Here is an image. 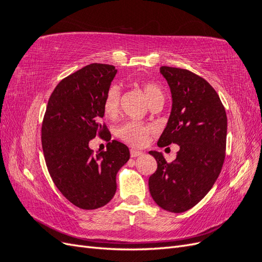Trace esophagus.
I'll return each instance as SVG.
<instances>
[{
  "label": "esophagus",
  "instance_id": "esophagus-1",
  "mask_svg": "<svg viewBox=\"0 0 262 262\" xmlns=\"http://www.w3.org/2000/svg\"><path fill=\"white\" fill-rule=\"evenodd\" d=\"M143 154V152H141V150H138V149H134V148H131L130 149V155L131 157H138L140 155Z\"/></svg>",
  "mask_w": 262,
  "mask_h": 262
}]
</instances>
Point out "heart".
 Wrapping results in <instances>:
<instances>
[{
	"label": "heart",
	"mask_w": 262,
	"mask_h": 262,
	"mask_svg": "<svg viewBox=\"0 0 262 262\" xmlns=\"http://www.w3.org/2000/svg\"><path fill=\"white\" fill-rule=\"evenodd\" d=\"M138 86L143 92L146 100L148 101L149 106H152L157 102H164V93L162 87L153 82H137ZM120 97L121 92L120 87L117 85H112L106 93L104 99V113L106 117L114 119L118 116L119 110H120ZM154 128L149 124H144L138 121H129L120 126L118 130V136L123 141L128 143L137 146L144 145L149 134L153 132Z\"/></svg>",
	"instance_id": "heart-1"
}]
</instances>
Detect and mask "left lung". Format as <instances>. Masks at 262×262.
<instances>
[{
  "instance_id": "1",
  "label": "left lung",
  "mask_w": 262,
  "mask_h": 262,
  "mask_svg": "<svg viewBox=\"0 0 262 262\" xmlns=\"http://www.w3.org/2000/svg\"><path fill=\"white\" fill-rule=\"evenodd\" d=\"M171 92L167 125L160 147L179 145L175 161L150 150L157 169L148 179L150 195L166 211L181 213L193 208L216 181L225 158L227 117L217 93L201 76L185 69L162 67Z\"/></svg>"
}]
</instances>
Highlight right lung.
<instances>
[{"label":"right lung","instance_id":"1","mask_svg":"<svg viewBox=\"0 0 262 262\" xmlns=\"http://www.w3.org/2000/svg\"><path fill=\"white\" fill-rule=\"evenodd\" d=\"M117 70L93 63L67 76L49 98L41 128L45 161L54 185L75 207L94 210L113 199L116 176L129 161L126 145L113 140L96 155L90 148L98 136L112 139L104 117V99Z\"/></svg>","mask_w":262,"mask_h":262}]
</instances>
